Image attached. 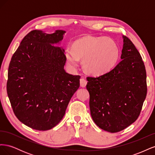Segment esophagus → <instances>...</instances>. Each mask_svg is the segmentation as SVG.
<instances>
[{
	"label": "esophagus",
	"instance_id": "34e87169",
	"mask_svg": "<svg viewBox=\"0 0 155 155\" xmlns=\"http://www.w3.org/2000/svg\"><path fill=\"white\" fill-rule=\"evenodd\" d=\"M87 81L85 80V79L81 78L80 79V86L81 87H85L87 85Z\"/></svg>",
	"mask_w": 155,
	"mask_h": 155
}]
</instances>
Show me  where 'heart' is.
Wrapping results in <instances>:
<instances>
[{
    "label": "heart",
    "mask_w": 155,
    "mask_h": 155,
    "mask_svg": "<svg viewBox=\"0 0 155 155\" xmlns=\"http://www.w3.org/2000/svg\"><path fill=\"white\" fill-rule=\"evenodd\" d=\"M65 56L72 68H77L79 59H82L83 67L87 72L101 75L114 66L118 59L119 48L109 37L89 36L75 42L73 48L67 47Z\"/></svg>",
    "instance_id": "b5f03b06"
}]
</instances>
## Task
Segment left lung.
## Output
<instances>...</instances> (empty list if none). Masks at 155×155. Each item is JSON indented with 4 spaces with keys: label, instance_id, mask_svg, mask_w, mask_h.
<instances>
[{
    "label": "left lung",
    "instance_id": "1",
    "mask_svg": "<svg viewBox=\"0 0 155 155\" xmlns=\"http://www.w3.org/2000/svg\"><path fill=\"white\" fill-rule=\"evenodd\" d=\"M123 39L122 60L109 72L87 78L92 120L109 133L119 132L134 123L147 95L141 55L128 37L123 36Z\"/></svg>",
    "mask_w": 155,
    "mask_h": 155
}]
</instances>
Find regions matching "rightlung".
I'll use <instances>...</instances> for the list:
<instances>
[{
    "label": "right lung",
    "instance_id": "obj_1",
    "mask_svg": "<svg viewBox=\"0 0 155 155\" xmlns=\"http://www.w3.org/2000/svg\"><path fill=\"white\" fill-rule=\"evenodd\" d=\"M66 31L33 30L13 55L8 68L7 93L20 121L38 130L51 129L63 118L79 87V76L66 72L64 50L59 45Z\"/></svg>",
    "mask_w": 155,
    "mask_h": 155
}]
</instances>
